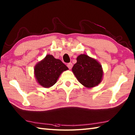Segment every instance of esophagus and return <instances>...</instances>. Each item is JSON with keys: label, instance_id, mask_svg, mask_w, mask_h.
Listing matches in <instances>:
<instances>
[{"label": "esophagus", "instance_id": "34e87169", "mask_svg": "<svg viewBox=\"0 0 135 135\" xmlns=\"http://www.w3.org/2000/svg\"><path fill=\"white\" fill-rule=\"evenodd\" d=\"M67 67H68L69 69H71V68H72V67H73V64H72V63H71V62L68 63V64H67Z\"/></svg>", "mask_w": 135, "mask_h": 135}]
</instances>
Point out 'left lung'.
Returning <instances> with one entry per match:
<instances>
[{
  "instance_id": "obj_1",
  "label": "left lung",
  "mask_w": 135,
  "mask_h": 135,
  "mask_svg": "<svg viewBox=\"0 0 135 135\" xmlns=\"http://www.w3.org/2000/svg\"><path fill=\"white\" fill-rule=\"evenodd\" d=\"M72 71L81 84L88 88L96 86L102 81L103 70L102 65L92 57L85 54L77 57Z\"/></svg>"
}]
</instances>
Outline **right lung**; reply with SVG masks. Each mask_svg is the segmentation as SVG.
I'll return each instance as SVG.
<instances>
[{
    "label": "right lung",
    "mask_w": 135,
    "mask_h": 135,
    "mask_svg": "<svg viewBox=\"0 0 135 135\" xmlns=\"http://www.w3.org/2000/svg\"><path fill=\"white\" fill-rule=\"evenodd\" d=\"M68 70L61 60L47 54L34 67V75L39 85L49 88L56 84L61 73Z\"/></svg>",
    "instance_id": "obj_1"
}]
</instances>
